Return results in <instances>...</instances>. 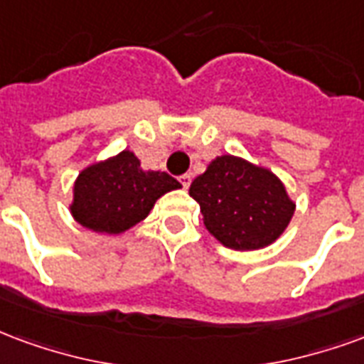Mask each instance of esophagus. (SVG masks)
Returning a JSON list of instances; mask_svg holds the SVG:
<instances>
[{
  "label": "esophagus",
  "mask_w": 364,
  "mask_h": 364,
  "mask_svg": "<svg viewBox=\"0 0 364 364\" xmlns=\"http://www.w3.org/2000/svg\"><path fill=\"white\" fill-rule=\"evenodd\" d=\"M178 180H180V184H182V188L188 190V186H190V182H192V176H190V174H182Z\"/></svg>",
  "instance_id": "obj_1"
}]
</instances>
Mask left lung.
I'll return each mask as SVG.
<instances>
[{
	"label": "left lung",
	"instance_id": "8db88e82",
	"mask_svg": "<svg viewBox=\"0 0 364 364\" xmlns=\"http://www.w3.org/2000/svg\"><path fill=\"white\" fill-rule=\"evenodd\" d=\"M200 203L203 225L230 250H258L283 235L294 213V201L272 171L221 155L190 186Z\"/></svg>",
	"mask_w": 364,
	"mask_h": 364
}]
</instances>
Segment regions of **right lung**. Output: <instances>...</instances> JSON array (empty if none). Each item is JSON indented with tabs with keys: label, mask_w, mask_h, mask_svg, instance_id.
<instances>
[{
	"label": "right lung",
	"mask_w": 364,
	"mask_h": 364,
	"mask_svg": "<svg viewBox=\"0 0 364 364\" xmlns=\"http://www.w3.org/2000/svg\"><path fill=\"white\" fill-rule=\"evenodd\" d=\"M178 188L182 184L166 172L143 171L126 149L79 172L70 209L85 229L120 235L143 221L161 196Z\"/></svg>",
	"instance_id": "obj_1"
}]
</instances>
